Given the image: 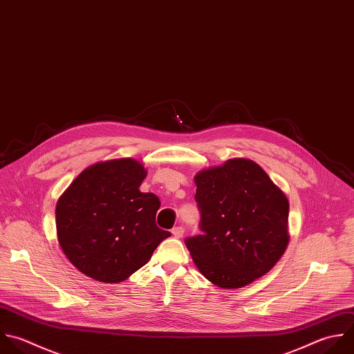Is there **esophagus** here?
Instances as JSON below:
<instances>
[{
    "label": "esophagus",
    "mask_w": 354,
    "mask_h": 354,
    "mask_svg": "<svg viewBox=\"0 0 354 354\" xmlns=\"http://www.w3.org/2000/svg\"><path fill=\"white\" fill-rule=\"evenodd\" d=\"M171 234H173L174 238H181L184 235V228L183 227H176V228H173Z\"/></svg>",
    "instance_id": "34e87169"
}]
</instances>
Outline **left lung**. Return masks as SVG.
<instances>
[{
  "label": "left lung",
  "instance_id": "left-lung-1",
  "mask_svg": "<svg viewBox=\"0 0 354 354\" xmlns=\"http://www.w3.org/2000/svg\"><path fill=\"white\" fill-rule=\"evenodd\" d=\"M202 235L185 239L199 272L223 289L268 272L289 243V202L253 160L228 159L194 177Z\"/></svg>",
  "mask_w": 354,
  "mask_h": 354
}]
</instances>
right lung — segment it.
<instances>
[{
  "instance_id": "1",
  "label": "right lung",
  "mask_w": 354,
  "mask_h": 354,
  "mask_svg": "<svg viewBox=\"0 0 354 354\" xmlns=\"http://www.w3.org/2000/svg\"><path fill=\"white\" fill-rule=\"evenodd\" d=\"M147 169L133 158L84 169L57 203L58 242L84 275L118 283L148 263L169 231L155 224L160 201L140 185Z\"/></svg>"
}]
</instances>
